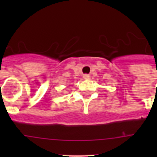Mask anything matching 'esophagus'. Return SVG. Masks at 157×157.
<instances>
[{
	"label": "esophagus",
	"mask_w": 157,
	"mask_h": 157,
	"mask_svg": "<svg viewBox=\"0 0 157 157\" xmlns=\"http://www.w3.org/2000/svg\"><path fill=\"white\" fill-rule=\"evenodd\" d=\"M90 75H88V74H85V75H83V78L86 79V80H88V79H90Z\"/></svg>",
	"instance_id": "esophagus-1"
}]
</instances>
